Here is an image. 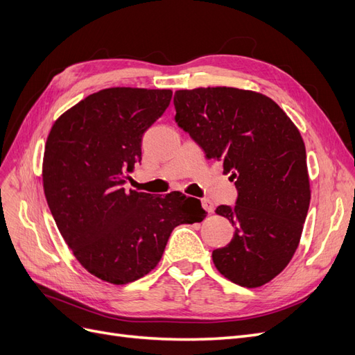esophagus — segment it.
Instances as JSON below:
<instances>
[{
	"label": "esophagus",
	"instance_id": "obj_1",
	"mask_svg": "<svg viewBox=\"0 0 355 355\" xmlns=\"http://www.w3.org/2000/svg\"><path fill=\"white\" fill-rule=\"evenodd\" d=\"M202 206H203V209L206 212H209V214H212L214 212V203L209 200V199H202Z\"/></svg>",
	"mask_w": 355,
	"mask_h": 355
}]
</instances>
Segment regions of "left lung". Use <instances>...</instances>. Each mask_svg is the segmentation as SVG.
<instances>
[{
  "label": "left lung",
  "mask_w": 355,
  "mask_h": 355,
  "mask_svg": "<svg viewBox=\"0 0 355 355\" xmlns=\"http://www.w3.org/2000/svg\"><path fill=\"white\" fill-rule=\"evenodd\" d=\"M175 121L209 159L222 162L237 205L218 206L235 228L214 265L231 282L257 288L290 263L310 205L306 146L279 105L254 90L216 86L177 90Z\"/></svg>",
  "instance_id": "1"
}]
</instances>
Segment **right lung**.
Masks as SVG:
<instances>
[{
    "label": "right lung",
    "instance_id": "add662e5",
    "mask_svg": "<svg viewBox=\"0 0 355 355\" xmlns=\"http://www.w3.org/2000/svg\"><path fill=\"white\" fill-rule=\"evenodd\" d=\"M173 96L169 89L108 87L52 124L42 162L44 191L64 241L89 273L124 285L156 268L171 232L202 222L199 199L159 198L123 184L141 161V137Z\"/></svg>",
    "mask_w": 355,
    "mask_h": 355
}]
</instances>
